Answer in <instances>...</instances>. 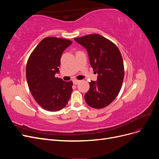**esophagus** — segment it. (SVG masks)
<instances>
[{
    "label": "esophagus",
    "mask_w": 159,
    "mask_h": 159,
    "mask_svg": "<svg viewBox=\"0 0 159 159\" xmlns=\"http://www.w3.org/2000/svg\"><path fill=\"white\" fill-rule=\"evenodd\" d=\"M80 80H74V81H73V83H74V85H77L78 84L79 82H80Z\"/></svg>",
    "instance_id": "obj_1"
}]
</instances>
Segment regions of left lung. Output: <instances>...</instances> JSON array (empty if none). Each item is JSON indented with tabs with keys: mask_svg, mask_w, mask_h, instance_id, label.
I'll return each instance as SVG.
<instances>
[{
	"mask_svg": "<svg viewBox=\"0 0 159 159\" xmlns=\"http://www.w3.org/2000/svg\"><path fill=\"white\" fill-rule=\"evenodd\" d=\"M74 40L88 50L90 64L98 81H91L85 100L95 109L107 107L116 98L124 78L122 56L113 42L100 34H88Z\"/></svg>",
	"mask_w": 159,
	"mask_h": 159,
	"instance_id": "8db88e82",
	"label": "left lung"
}]
</instances>
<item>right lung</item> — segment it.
<instances>
[{
    "mask_svg": "<svg viewBox=\"0 0 159 159\" xmlns=\"http://www.w3.org/2000/svg\"><path fill=\"white\" fill-rule=\"evenodd\" d=\"M71 43L63 38L46 37L28 57L26 68L28 87L36 103L45 110H61L70 100L73 82H66L55 74L60 71L62 53Z\"/></svg>",
    "mask_w": 159,
    "mask_h": 159,
    "instance_id": "obj_1",
    "label": "right lung"
}]
</instances>
